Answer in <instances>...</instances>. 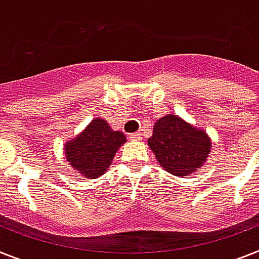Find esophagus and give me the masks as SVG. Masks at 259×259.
I'll use <instances>...</instances> for the list:
<instances>
[{
	"label": "esophagus",
	"instance_id": "esophagus-1",
	"mask_svg": "<svg viewBox=\"0 0 259 259\" xmlns=\"http://www.w3.org/2000/svg\"><path fill=\"white\" fill-rule=\"evenodd\" d=\"M130 138H131L132 140H140V139H142V134H140V132H135V134L130 135Z\"/></svg>",
	"mask_w": 259,
	"mask_h": 259
}]
</instances>
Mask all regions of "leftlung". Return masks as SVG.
<instances>
[{
	"mask_svg": "<svg viewBox=\"0 0 259 259\" xmlns=\"http://www.w3.org/2000/svg\"><path fill=\"white\" fill-rule=\"evenodd\" d=\"M148 145L166 172L188 176L206 161L211 142L204 130L168 114L155 123Z\"/></svg>",
	"mask_w": 259,
	"mask_h": 259,
	"instance_id": "obj_1",
	"label": "left lung"
}]
</instances>
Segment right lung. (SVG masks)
I'll return each mask as SVG.
<instances>
[{
	"mask_svg": "<svg viewBox=\"0 0 259 259\" xmlns=\"http://www.w3.org/2000/svg\"><path fill=\"white\" fill-rule=\"evenodd\" d=\"M127 142L124 134L112 131L106 120L94 119L82 134L65 144L67 163L84 177L102 176L111 165L115 153Z\"/></svg>",
	"mask_w": 259,
	"mask_h": 259,
	"instance_id": "right-lung-1",
	"label": "right lung"
}]
</instances>
